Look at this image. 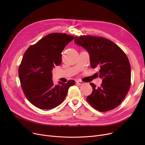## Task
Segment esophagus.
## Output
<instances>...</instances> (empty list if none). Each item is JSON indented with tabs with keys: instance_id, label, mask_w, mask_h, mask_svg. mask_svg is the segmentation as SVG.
Segmentation results:
<instances>
[{
	"instance_id": "1",
	"label": "esophagus",
	"mask_w": 145,
	"mask_h": 145,
	"mask_svg": "<svg viewBox=\"0 0 145 145\" xmlns=\"http://www.w3.org/2000/svg\"><path fill=\"white\" fill-rule=\"evenodd\" d=\"M76 83L78 85H82L84 84V82H82V81H80V80H77Z\"/></svg>"
}]
</instances>
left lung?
I'll return each instance as SVG.
<instances>
[{"mask_svg":"<svg viewBox=\"0 0 145 145\" xmlns=\"http://www.w3.org/2000/svg\"><path fill=\"white\" fill-rule=\"evenodd\" d=\"M74 43L88 51L91 67L100 68L96 74L102 79L101 86L90 83L93 91L87 101L100 112L116 108L131 86V68L127 56L117 44L103 37L76 36Z\"/></svg>","mask_w":145,"mask_h":145,"instance_id":"1","label":"left lung"}]
</instances>
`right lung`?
I'll use <instances>...</instances> for the list:
<instances>
[{"label": "right lung", "instance_id": "1", "mask_svg": "<svg viewBox=\"0 0 145 145\" xmlns=\"http://www.w3.org/2000/svg\"><path fill=\"white\" fill-rule=\"evenodd\" d=\"M74 36L65 33H50L30 46L23 56L19 67L20 85L28 101L41 109H51L62 103L73 80L54 85L52 70L62 62V53Z\"/></svg>", "mask_w": 145, "mask_h": 145}]
</instances>
